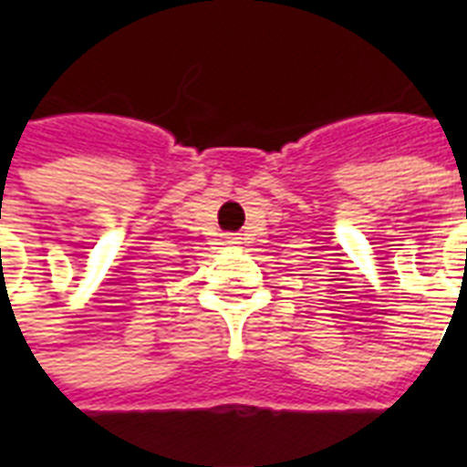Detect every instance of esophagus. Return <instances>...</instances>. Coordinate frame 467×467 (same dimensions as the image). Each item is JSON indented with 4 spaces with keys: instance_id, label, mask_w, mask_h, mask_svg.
<instances>
[{
    "instance_id": "esophagus-1",
    "label": "esophagus",
    "mask_w": 467,
    "mask_h": 467,
    "mask_svg": "<svg viewBox=\"0 0 467 467\" xmlns=\"http://www.w3.org/2000/svg\"><path fill=\"white\" fill-rule=\"evenodd\" d=\"M230 244H234V242H233V240H230Z\"/></svg>"
}]
</instances>
